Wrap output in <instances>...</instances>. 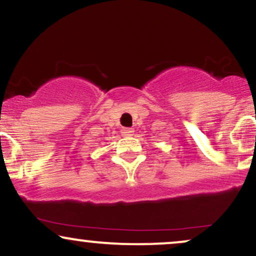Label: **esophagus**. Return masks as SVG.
I'll return each instance as SVG.
<instances>
[{"instance_id":"1","label":"esophagus","mask_w":256,"mask_h":256,"mask_svg":"<svg viewBox=\"0 0 256 256\" xmlns=\"http://www.w3.org/2000/svg\"><path fill=\"white\" fill-rule=\"evenodd\" d=\"M132 134H134V130L130 128H122V136H132Z\"/></svg>"}]
</instances>
